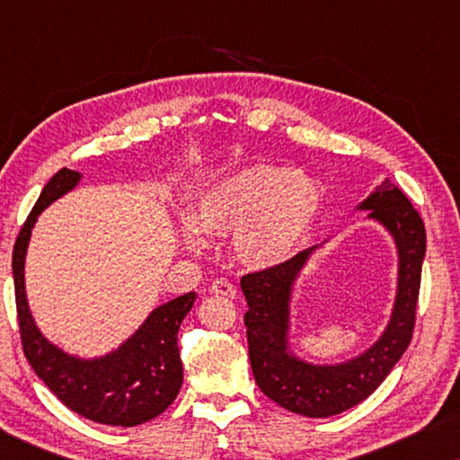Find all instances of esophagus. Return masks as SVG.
Masks as SVG:
<instances>
[{
  "mask_svg": "<svg viewBox=\"0 0 460 460\" xmlns=\"http://www.w3.org/2000/svg\"><path fill=\"white\" fill-rule=\"evenodd\" d=\"M211 293L213 295H224V297H236V287L232 285L230 280L226 279H217L211 282Z\"/></svg>",
  "mask_w": 460,
  "mask_h": 460,
  "instance_id": "1",
  "label": "esophagus"
}]
</instances>
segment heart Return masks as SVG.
<instances>
[{"mask_svg": "<svg viewBox=\"0 0 460 460\" xmlns=\"http://www.w3.org/2000/svg\"><path fill=\"white\" fill-rule=\"evenodd\" d=\"M323 188L312 175L287 167L251 165L232 172L200 192L192 219L207 234L236 232V251L255 268L285 261L323 209ZM181 236L190 247L203 238L184 222Z\"/></svg>", "mask_w": 460, "mask_h": 460, "instance_id": "1", "label": "heart"}]
</instances>
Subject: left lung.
Returning a JSON list of instances; mask_svg holds the SVG:
<instances>
[{
    "instance_id": "obj_1",
    "label": "left lung",
    "mask_w": 460,
    "mask_h": 460,
    "mask_svg": "<svg viewBox=\"0 0 460 460\" xmlns=\"http://www.w3.org/2000/svg\"><path fill=\"white\" fill-rule=\"evenodd\" d=\"M362 209H370L368 216L385 224L398 243L400 285L387 331L356 360L339 367H310L287 354L288 295L310 249L241 279L249 305L244 324L255 383L276 404L304 417H332L367 400L392 373L412 339L425 257V224L406 194L389 180L376 186Z\"/></svg>"
}]
</instances>
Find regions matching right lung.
<instances>
[{
  "label": "right lung",
  "instance_id": "add662e5",
  "mask_svg": "<svg viewBox=\"0 0 460 460\" xmlns=\"http://www.w3.org/2000/svg\"><path fill=\"white\" fill-rule=\"evenodd\" d=\"M79 178L77 172L62 167L43 186L16 236L12 274L21 345L37 376L73 412L93 423L134 427L159 417L180 392L184 370L178 349V331L197 295L186 293L156 307L128 343L100 360H77L48 343L37 331L24 297V253L37 216L52 200L71 190Z\"/></svg>",
  "mask_w": 460,
  "mask_h": 460
}]
</instances>
